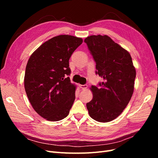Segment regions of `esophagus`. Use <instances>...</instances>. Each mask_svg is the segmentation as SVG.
Wrapping results in <instances>:
<instances>
[{
  "mask_svg": "<svg viewBox=\"0 0 158 158\" xmlns=\"http://www.w3.org/2000/svg\"><path fill=\"white\" fill-rule=\"evenodd\" d=\"M80 88L82 89H85L87 88H88V85L86 84H84V85H79Z\"/></svg>",
  "mask_w": 158,
  "mask_h": 158,
  "instance_id": "esophagus-1",
  "label": "esophagus"
}]
</instances>
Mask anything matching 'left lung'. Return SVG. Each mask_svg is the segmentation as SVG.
<instances>
[{
    "label": "left lung",
    "instance_id": "obj_1",
    "mask_svg": "<svg viewBox=\"0 0 158 158\" xmlns=\"http://www.w3.org/2000/svg\"><path fill=\"white\" fill-rule=\"evenodd\" d=\"M90 53L96 63L95 73L104 82L92 85L93 98L86 103L89 116L101 123L114 120L123 111L134 92L136 70L131 56L109 36L85 38Z\"/></svg>",
    "mask_w": 158,
    "mask_h": 158
}]
</instances>
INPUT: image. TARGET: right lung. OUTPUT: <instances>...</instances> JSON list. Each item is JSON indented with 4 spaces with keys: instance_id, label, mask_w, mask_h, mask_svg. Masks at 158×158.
<instances>
[{
    "instance_id": "right-lung-1",
    "label": "right lung",
    "mask_w": 158,
    "mask_h": 158,
    "mask_svg": "<svg viewBox=\"0 0 158 158\" xmlns=\"http://www.w3.org/2000/svg\"><path fill=\"white\" fill-rule=\"evenodd\" d=\"M82 38L60 35L43 44L30 56L24 87L33 109L49 121L62 120L75 99L76 85L70 82L69 59L82 44Z\"/></svg>"
}]
</instances>
